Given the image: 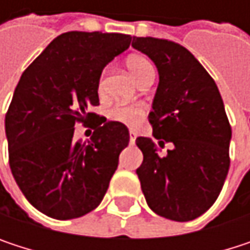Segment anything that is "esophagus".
<instances>
[{"label":"esophagus","mask_w":250,"mask_h":250,"mask_svg":"<svg viewBox=\"0 0 250 250\" xmlns=\"http://www.w3.org/2000/svg\"><path fill=\"white\" fill-rule=\"evenodd\" d=\"M134 140H136V131L130 130V145H134Z\"/></svg>","instance_id":"esophagus-1"}]
</instances>
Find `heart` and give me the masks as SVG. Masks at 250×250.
<instances>
[{
  "instance_id": "heart-1",
  "label": "heart",
  "mask_w": 250,
  "mask_h": 250,
  "mask_svg": "<svg viewBox=\"0 0 250 250\" xmlns=\"http://www.w3.org/2000/svg\"><path fill=\"white\" fill-rule=\"evenodd\" d=\"M125 66L139 85L143 81H146L149 76L153 75V66L146 58L140 55H130L125 59ZM101 88H103V76L98 81V89L101 91ZM107 116L111 122H119L125 125H136L143 116V110L136 105H130V107L116 105L111 110H108Z\"/></svg>"
}]
</instances>
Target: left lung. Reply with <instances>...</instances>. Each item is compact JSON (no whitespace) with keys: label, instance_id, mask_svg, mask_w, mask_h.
Instances as JSON below:
<instances>
[{"label":"left lung","instance_id":"1","mask_svg":"<svg viewBox=\"0 0 250 250\" xmlns=\"http://www.w3.org/2000/svg\"><path fill=\"white\" fill-rule=\"evenodd\" d=\"M131 46L158 68L159 83L149 137H137L143 162L136 169L146 203L156 214L189 222L217 200L230 167L231 127L214 79L184 46L155 37H133Z\"/></svg>","mask_w":250,"mask_h":250}]
</instances>
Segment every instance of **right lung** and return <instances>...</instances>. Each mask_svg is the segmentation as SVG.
Masks as SVG:
<instances>
[{
    "label": "right lung",
    "instance_id": "add662e5",
    "mask_svg": "<svg viewBox=\"0 0 250 250\" xmlns=\"http://www.w3.org/2000/svg\"><path fill=\"white\" fill-rule=\"evenodd\" d=\"M130 42L122 33H63L16 86L5 114L10 168L28 203L52 219H76L97 208L128 145L123 123L89 110L100 105L104 66ZM75 123H91L88 144L73 140Z\"/></svg>",
    "mask_w": 250,
    "mask_h": 250
}]
</instances>
